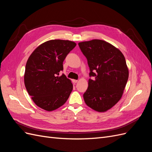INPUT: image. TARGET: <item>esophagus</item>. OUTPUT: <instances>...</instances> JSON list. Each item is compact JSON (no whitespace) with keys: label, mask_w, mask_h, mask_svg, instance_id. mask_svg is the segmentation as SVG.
<instances>
[{"label":"esophagus","mask_w":152,"mask_h":152,"mask_svg":"<svg viewBox=\"0 0 152 152\" xmlns=\"http://www.w3.org/2000/svg\"><path fill=\"white\" fill-rule=\"evenodd\" d=\"M78 82V80H75V79H73L72 80V82L73 84H75V83H77V82Z\"/></svg>","instance_id":"1"}]
</instances>
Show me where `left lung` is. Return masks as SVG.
Instances as JSON below:
<instances>
[{
    "label": "left lung",
    "mask_w": 152,
    "mask_h": 152,
    "mask_svg": "<svg viewBox=\"0 0 152 152\" xmlns=\"http://www.w3.org/2000/svg\"><path fill=\"white\" fill-rule=\"evenodd\" d=\"M90 69L86 104L99 112L112 108L121 99L129 77L125 57L106 41L94 39L79 43Z\"/></svg>",
    "instance_id": "obj_1"
}]
</instances>
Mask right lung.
<instances>
[{
	"mask_svg": "<svg viewBox=\"0 0 152 152\" xmlns=\"http://www.w3.org/2000/svg\"><path fill=\"white\" fill-rule=\"evenodd\" d=\"M76 43L70 40H50L37 48L25 66L24 82L32 100L39 107L53 111L65 103L73 84L59 72L63 62Z\"/></svg>",
	"mask_w": 152,
	"mask_h": 152,
	"instance_id": "right-lung-1",
	"label": "right lung"
}]
</instances>
